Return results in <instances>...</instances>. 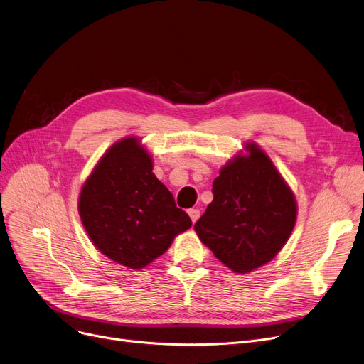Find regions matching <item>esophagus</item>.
<instances>
[{
  "instance_id": "34e87169",
  "label": "esophagus",
  "mask_w": 364,
  "mask_h": 364,
  "mask_svg": "<svg viewBox=\"0 0 364 364\" xmlns=\"http://www.w3.org/2000/svg\"><path fill=\"white\" fill-rule=\"evenodd\" d=\"M188 215H190L191 221L196 224L197 220L200 218V210H198V209H190V210H188Z\"/></svg>"
}]
</instances>
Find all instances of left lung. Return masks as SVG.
I'll return each mask as SVG.
<instances>
[{
    "label": "left lung",
    "mask_w": 364,
    "mask_h": 364,
    "mask_svg": "<svg viewBox=\"0 0 364 364\" xmlns=\"http://www.w3.org/2000/svg\"><path fill=\"white\" fill-rule=\"evenodd\" d=\"M248 155L228 161L213 181V200L194 224L200 240L236 273L264 266L287 243L294 228L293 191L255 143Z\"/></svg>",
    "instance_id": "1"
}]
</instances>
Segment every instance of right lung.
<instances>
[{
	"mask_svg": "<svg viewBox=\"0 0 364 364\" xmlns=\"http://www.w3.org/2000/svg\"><path fill=\"white\" fill-rule=\"evenodd\" d=\"M79 215L97 250L133 270L163 255L193 224L152 173V156L137 137L101 156L82 186Z\"/></svg>",
	"mask_w": 364,
	"mask_h": 364,
	"instance_id": "1",
	"label": "right lung"
}]
</instances>
